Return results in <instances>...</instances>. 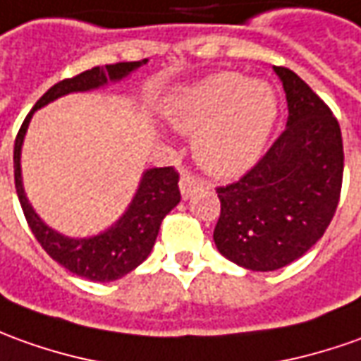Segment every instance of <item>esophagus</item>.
I'll use <instances>...</instances> for the list:
<instances>
[{"label":"esophagus","mask_w":361,"mask_h":361,"mask_svg":"<svg viewBox=\"0 0 361 361\" xmlns=\"http://www.w3.org/2000/svg\"><path fill=\"white\" fill-rule=\"evenodd\" d=\"M203 188V181L200 180V178H195V176H191V173H188V171H183L180 178V191H181V197L183 200H188V197H191L193 193L197 190H201Z\"/></svg>","instance_id":"obj_1"}]
</instances>
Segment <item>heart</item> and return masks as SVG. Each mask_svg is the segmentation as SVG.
Returning <instances> with one entry per match:
<instances>
[{"label": "heart", "instance_id": "heart-1", "mask_svg": "<svg viewBox=\"0 0 361 361\" xmlns=\"http://www.w3.org/2000/svg\"><path fill=\"white\" fill-rule=\"evenodd\" d=\"M276 97L264 80L215 73L180 90L166 116L193 138V156L213 176H237L261 156L276 120Z\"/></svg>", "mask_w": 361, "mask_h": 361}]
</instances>
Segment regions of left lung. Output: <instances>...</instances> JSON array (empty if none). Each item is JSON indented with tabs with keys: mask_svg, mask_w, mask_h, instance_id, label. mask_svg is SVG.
<instances>
[{
	"mask_svg": "<svg viewBox=\"0 0 361 361\" xmlns=\"http://www.w3.org/2000/svg\"><path fill=\"white\" fill-rule=\"evenodd\" d=\"M288 120L271 149L241 180L217 188V251L249 271H276L300 259L334 217L344 146L332 110L290 68L274 67Z\"/></svg>",
	"mask_w": 361,
	"mask_h": 361,
	"instance_id": "8db88e82",
	"label": "left lung"
}]
</instances>
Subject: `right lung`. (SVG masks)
<instances>
[{"label": "right lung", "instance_id": "1", "mask_svg": "<svg viewBox=\"0 0 361 361\" xmlns=\"http://www.w3.org/2000/svg\"><path fill=\"white\" fill-rule=\"evenodd\" d=\"M148 59L134 61V63H116L106 67H94L85 71L77 77L65 78L51 87L43 97L37 100L33 110L23 120L13 148V173H16V190L25 219L41 243L47 255L63 264L67 271L78 276H85L94 283H110L122 279L124 274L134 271L138 264L148 259L149 251L156 243L160 231L161 219L180 203L181 193L178 188L180 176L173 168H149L142 173V180L134 197L130 201L128 209L112 227L104 229L92 237H67L63 233L49 227L31 203L27 200L21 178V146L25 140L29 122L35 110L43 109L49 102L71 94V92H88L94 88L106 87L109 82H118L122 78L132 75L136 68L146 65Z\"/></svg>", "mask_w": 361, "mask_h": 361}]
</instances>
